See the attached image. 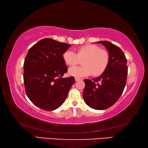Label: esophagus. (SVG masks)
<instances>
[{
	"label": "esophagus",
	"instance_id": "34e87169",
	"mask_svg": "<svg viewBox=\"0 0 148 148\" xmlns=\"http://www.w3.org/2000/svg\"><path fill=\"white\" fill-rule=\"evenodd\" d=\"M81 79H82V78H79V77H75V80H76V81L77 82V81H79V80H81Z\"/></svg>",
	"mask_w": 148,
	"mask_h": 148
}]
</instances>
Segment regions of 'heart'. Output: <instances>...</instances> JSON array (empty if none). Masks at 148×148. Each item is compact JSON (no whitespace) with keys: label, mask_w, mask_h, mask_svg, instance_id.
Instances as JSON below:
<instances>
[{"label":"heart","mask_w":148,"mask_h":148,"mask_svg":"<svg viewBox=\"0 0 148 148\" xmlns=\"http://www.w3.org/2000/svg\"><path fill=\"white\" fill-rule=\"evenodd\" d=\"M62 59L69 66L79 63L82 61L83 66H72L69 70L70 75L74 77H84L92 74L99 76L105 71L109 62V54L98 46L88 44L79 47L76 53L68 49L62 54Z\"/></svg>","instance_id":"b5f03b06"}]
</instances>
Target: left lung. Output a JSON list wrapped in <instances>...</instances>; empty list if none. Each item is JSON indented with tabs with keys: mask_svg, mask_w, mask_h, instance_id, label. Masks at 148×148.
<instances>
[{
	"mask_svg": "<svg viewBox=\"0 0 148 148\" xmlns=\"http://www.w3.org/2000/svg\"><path fill=\"white\" fill-rule=\"evenodd\" d=\"M98 43L107 49L109 62L99 77L84 79L83 98L89 107L101 110L112 106L121 97L126 85L128 67L125 54L118 46L108 41Z\"/></svg>",
	"mask_w": 148,
	"mask_h": 148,
	"instance_id": "left-lung-1",
	"label": "left lung"
}]
</instances>
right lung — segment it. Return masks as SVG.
Here are the masks:
<instances>
[{
    "label": "right lung",
    "instance_id": "right-lung-1",
    "mask_svg": "<svg viewBox=\"0 0 148 148\" xmlns=\"http://www.w3.org/2000/svg\"><path fill=\"white\" fill-rule=\"evenodd\" d=\"M71 45L44 38L32 46L24 61L25 92L32 103L42 110L58 108L66 100L73 76L62 77L67 66L62 54Z\"/></svg>",
    "mask_w": 148,
    "mask_h": 148
}]
</instances>
